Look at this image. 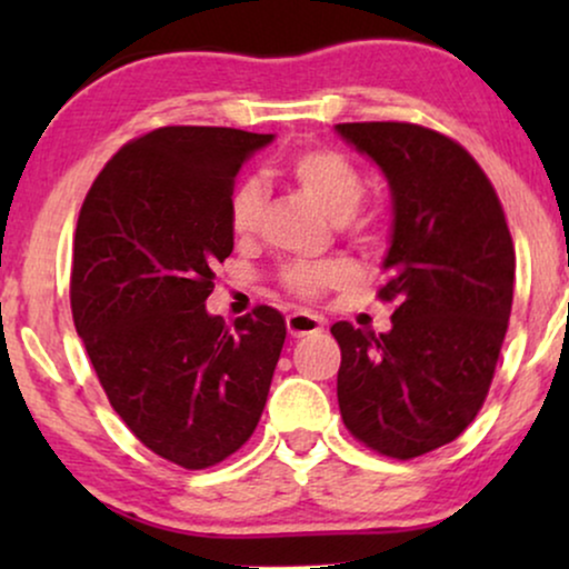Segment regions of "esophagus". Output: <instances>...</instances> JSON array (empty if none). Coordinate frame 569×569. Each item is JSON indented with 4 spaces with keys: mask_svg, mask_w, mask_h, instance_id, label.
I'll return each mask as SVG.
<instances>
[{
    "mask_svg": "<svg viewBox=\"0 0 569 569\" xmlns=\"http://www.w3.org/2000/svg\"><path fill=\"white\" fill-rule=\"evenodd\" d=\"M287 331H290L295 339L310 337V333L323 331V318L316 313H306V310H295V313L287 316Z\"/></svg>",
    "mask_w": 569,
    "mask_h": 569,
    "instance_id": "34e87169",
    "label": "esophagus"
}]
</instances>
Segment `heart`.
<instances>
[{
	"label": "heart",
	"instance_id": "obj_1",
	"mask_svg": "<svg viewBox=\"0 0 569 569\" xmlns=\"http://www.w3.org/2000/svg\"><path fill=\"white\" fill-rule=\"evenodd\" d=\"M287 176L295 186L313 201V204L331 217L333 222H345L360 207L365 181L362 173L347 154L323 147L295 152L287 162ZM261 209L259 183H240L230 197V228L236 236H248L256 228ZM349 267L341 261H318V263H292L284 269V284L302 298H313L326 287L345 282Z\"/></svg>",
	"mask_w": 569,
	"mask_h": 569
}]
</instances>
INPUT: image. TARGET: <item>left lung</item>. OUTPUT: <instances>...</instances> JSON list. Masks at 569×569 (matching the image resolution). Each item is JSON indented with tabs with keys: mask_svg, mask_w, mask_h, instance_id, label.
<instances>
[{
	"mask_svg": "<svg viewBox=\"0 0 569 569\" xmlns=\"http://www.w3.org/2000/svg\"><path fill=\"white\" fill-rule=\"evenodd\" d=\"M391 191L383 259L391 329L339 321V411L347 430L391 458L456 440L492 383L508 331L516 251L477 160L438 131L399 121L337 123Z\"/></svg>",
	"mask_w": 569,
	"mask_h": 569,
	"instance_id": "obj_1",
	"label": "left lung"
}]
</instances>
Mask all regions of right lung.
I'll return each mask as SVG.
<instances>
[{
    "instance_id": "right-lung-1",
    "label": "right lung",
    "mask_w": 569,
    "mask_h": 569,
    "mask_svg": "<svg viewBox=\"0 0 569 569\" xmlns=\"http://www.w3.org/2000/svg\"><path fill=\"white\" fill-rule=\"evenodd\" d=\"M274 134L166 127L100 170L74 232L72 316L100 386L152 453L207 469L251 438L287 337L259 306L232 326L207 310L232 253L230 197Z\"/></svg>"
}]
</instances>
